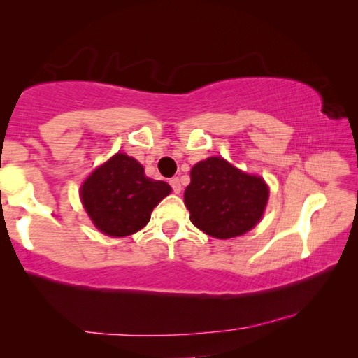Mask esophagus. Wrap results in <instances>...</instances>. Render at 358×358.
<instances>
[{
  "mask_svg": "<svg viewBox=\"0 0 358 358\" xmlns=\"http://www.w3.org/2000/svg\"><path fill=\"white\" fill-rule=\"evenodd\" d=\"M169 183H171L172 191H173L175 194H180V192H181V185H180V180H178L177 177H173V178L169 180Z\"/></svg>",
  "mask_w": 358,
  "mask_h": 358,
  "instance_id": "34e87169",
  "label": "esophagus"
}]
</instances>
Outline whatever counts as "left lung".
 <instances>
[{
	"label": "left lung",
	"instance_id": "obj_1",
	"mask_svg": "<svg viewBox=\"0 0 358 358\" xmlns=\"http://www.w3.org/2000/svg\"><path fill=\"white\" fill-rule=\"evenodd\" d=\"M268 202L264 178L234 167L217 156L191 169L185 205L191 222L215 238L227 240L246 234L260 221Z\"/></svg>",
	"mask_w": 358,
	"mask_h": 358
}]
</instances>
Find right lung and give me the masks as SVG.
<instances>
[{"mask_svg": "<svg viewBox=\"0 0 358 358\" xmlns=\"http://www.w3.org/2000/svg\"><path fill=\"white\" fill-rule=\"evenodd\" d=\"M171 191L166 181L148 178L134 157L117 153L83 181L80 199L102 234L128 237L147 226L151 211Z\"/></svg>", "mask_w": 358, "mask_h": 358, "instance_id": "add662e5", "label": "right lung"}]
</instances>
